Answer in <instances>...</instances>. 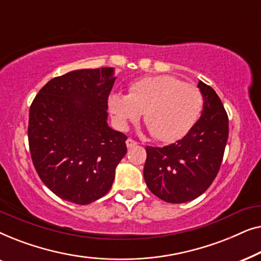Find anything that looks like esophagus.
Wrapping results in <instances>:
<instances>
[{"instance_id":"obj_1","label":"esophagus","mask_w":261,"mask_h":261,"mask_svg":"<svg viewBox=\"0 0 261 261\" xmlns=\"http://www.w3.org/2000/svg\"><path fill=\"white\" fill-rule=\"evenodd\" d=\"M126 145H127V147L128 148H132V147H134V146H137L138 145V142L135 141V140H133V139H127V141H126Z\"/></svg>"}]
</instances>
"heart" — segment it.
Listing matches in <instances>:
<instances>
[{"instance_id": "b5f03b06", "label": "heart", "mask_w": 261, "mask_h": 261, "mask_svg": "<svg viewBox=\"0 0 261 261\" xmlns=\"http://www.w3.org/2000/svg\"><path fill=\"white\" fill-rule=\"evenodd\" d=\"M108 106L117 127L124 129L144 113L153 137L172 142L184 137L197 121L203 97L196 85L170 74H158L133 82L128 95L114 92Z\"/></svg>"}]
</instances>
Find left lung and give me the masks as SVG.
I'll return each instance as SVG.
<instances>
[{
  "label": "left lung",
  "mask_w": 261,
  "mask_h": 261,
  "mask_svg": "<svg viewBox=\"0 0 261 261\" xmlns=\"http://www.w3.org/2000/svg\"><path fill=\"white\" fill-rule=\"evenodd\" d=\"M198 88L203 96L202 115L188 134L169 146L146 147V185L167 203H185L201 196L222 163L228 115L212 87L199 81Z\"/></svg>",
  "instance_id": "1"
}]
</instances>
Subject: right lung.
I'll return each mask as SVG.
<instances>
[{
  "label": "right lung",
  "mask_w": 261,
  "mask_h": 261,
  "mask_svg": "<svg viewBox=\"0 0 261 261\" xmlns=\"http://www.w3.org/2000/svg\"><path fill=\"white\" fill-rule=\"evenodd\" d=\"M115 69L74 70L47 82L31 105L28 144L33 165L58 197L89 204L112 188L127 153L123 133L107 123Z\"/></svg>",
  "instance_id": "add662e5"
}]
</instances>
